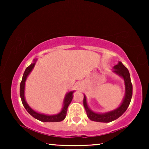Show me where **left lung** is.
<instances>
[{
	"label": "left lung",
	"instance_id": "8db88e82",
	"mask_svg": "<svg viewBox=\"0 0 149 149\" xmlns=\"http://www.w3.org/2000/svg\"><path fill=\"white\" fill-rule=\"evenodd\" d=\"M113 70L114 72L117 73L119 76H121L124 79L125 85V95L124 97L123 101L121 106L118 109L114 110L113 111L109 112V113H104V114H98L93 113L87 107L86 97L84 96L83 98V105H84L85 109L86 111V113L88 118L91 121H97V122H104V123H109L117 119L119 117L125 113L126 110L129 107L130 102H131L132 97V84L130 79V74L127 68L122 64L121 62L119 64L115 65L114 66Z\"/></svg>",
	"mask_w": 149,
	"mask_h": 149
}]
</instances>
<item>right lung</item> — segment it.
Returning <instances> with one entry per match:
<instances>
[{
    "label": "right lung",
    "mask_w": 149,
    "mask_h": 149,
    "mask_svg": "<svg viewBox=\"0 0 149 149\" xmlns=\"http://www.w3.org/2000/svg\"><path fill=\"white\" fill-rule=\"evenodd\" d=\"M34 63H32V64H30L29 66H28L27 68H26L25 72L24 73L23 77H22L21 83H20V89H19L20 97H21L22 104H23L24 108H25L26 111H28V113H29L30 115H32L34 118L39 120L40 121L59 122V121H63V120L65 119V117H66V113H67V109H68V106L70 104L71 101H72V97H73L72 91H70V92H69L66 94V97H65L64 98V107H63L62 111H61L59 114H58V115H43V114L38 113L34 111H33V110H32L31 108L28 105V104L26 103L25 98H24V87H25V81L26 80V78H27L28 75L29 74V73L30 72V71L32 70V68H34Z\"/></svg>",
    "instance_id": "add662e5"
}]
</instances>
